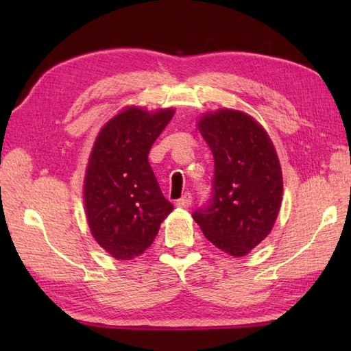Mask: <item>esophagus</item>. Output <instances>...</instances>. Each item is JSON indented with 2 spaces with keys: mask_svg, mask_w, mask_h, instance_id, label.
I'll use <instances>...</instances> for the list:
<instances>
[{
  "mask_svg": "<svg viewBox=\"0 0 351 351\" xmlns=\"http://www.w3.org/2000/svg\"><path fill=\"white\" fill-rule=\"evenodd\" d=\"M191 202H193V196H191V193L187 191V193H184L181 199L176 200V206H180V208H189V206L191 205Z\"/></svg>",
  "mask_w": 351,
  "mask_h": 351,
  "instance_id": "esophagus-1",
  "label": "esophagus"
}]
</instances>
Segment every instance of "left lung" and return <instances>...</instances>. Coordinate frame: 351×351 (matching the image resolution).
I'll list each match as a JSON object with an SVG mask.
<instances>
[{
    "instance_id": "obj_1",
    "label": "left lung",
    "mask_w": 351,
    "mask_h": 351,
    "mask_svg": "<svg viewBox=\"0 0 351 351\" xmlns=\"http://www.w3.org/2000/svg\"><path fill=\"white\" fill-rule=\"evenodd\" d=\"M214 156L211 197L193 219L215 247L244 256L270 234L282 202V171L263 126L235 110L199 121Z\"/></svg>"
}]
</instances>
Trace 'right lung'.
I'll use <instances>...</instances> for the list:
<instances>
[{"instance_id": "add662e5", "label": "right lung", "mask_w": 351, "mask_h": 351, "mask_svg": "<svg viewBox=\"0 0 351 351\" xmlns=\"http://www.w3.org/2000/svg\"><path fill=\"white\" fill-rule=\"evenodd\" d=\"M175 111L131 107L101 130L87 164L84 204L92 235L116 259H131L155 240L173 211L147 161Z\"/></svg>"}]
</instances>
